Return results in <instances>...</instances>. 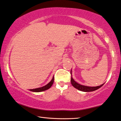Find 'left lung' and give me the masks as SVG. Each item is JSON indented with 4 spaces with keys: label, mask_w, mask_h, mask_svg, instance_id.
<instances>
[{
    "label": "left lung",
    "mask_w": 121,
    "mask_h": 121,
    "mask_svg": "<svg viewBox=\"0 0 121 121\" xmlns=\"http://www.w3.org/2000/svg\"><path fill=\"white\" fill-rule=\"evenodd\" d=\"M71 74L72 75V71H71ZM71 84L72 85H73V87H74L75 89L83 92H92V91H95V90L99 89L100 87H102V86L104 85V84H103L100 86H95V87H90V86L82 85L79 84L78 83H77L76 82H75V81L74 80L73 78H72V75H71Z\"/></svg>",
    "instance_id": "8db88e82"
}]
</instances>
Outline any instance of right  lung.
Instances as JSON below:
<instances>
[{"mask_svg":"<svg viewBox=\"0 0 121 121\" xmlns=\"http://www.w3.org/2000/svg\"><path fill=\"white\" fill-rule=\"evenodd\" d=\"M54 77H53L52 80L50 81V82L48 84H47L46 85L43 86V87H42L36 88V89H30V91H32V92H39L44 91H45V90L49 89V88L52 86V85H53V82H54Z\"/></svg>","mask_w":121,"mask_h":121,"instance_id":"1","label":"right lung"}]
</instances>
